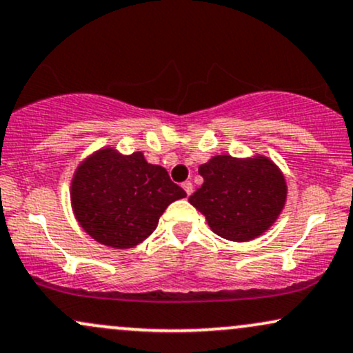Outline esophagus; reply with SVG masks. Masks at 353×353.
Returning <instances> with one entry per match:
<instances>
[{
	"label": "esophagus",
	"mask_w": 353,
	"mask_h": 353,
	"mask_svg": "<svg viewBox=\"0 0 353 353\" xmlns=\"http://www.w3.org/2000/svg\"><path fill=\"white\" fill-rule=\"evenodd\" d=\"M182 189L185 190V194L190 195V194H192V190H194V185H192V182H190V181H185V182H182Z\"/></svg>",
	"instance_id": "1"
}]
</instances>
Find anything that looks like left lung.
Wrapping results in <instances>:
<instances>
[{
  "instance_id": "8db88e82",
  "label": "left lung",
  "mask_w": 353,
  "mask_h": 353,
  "mask_svg": "<svg viewBox=\"0 0 353 353\" xmlns=\"http://www.w3.org/2000/svg\"><path fill=\"white\" fill-rule=\"evenodd\" d=\"M203 184L189 202L225 240L258 239L278 220L288 197L281 169L263 154H217L199 168Z\"/></svg>"
}]
</instances>
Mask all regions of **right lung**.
<instances>
[{
	"label": "right lung",
	"mask_w": 353,
	"mask_h": 353,
	"mask_svg": "<svg viewBox=\"0 0 353 353\" xmlns=\"http://www.w3.org/2000/svg\"><path fill=\"white\" fill-rule=\"evenodd\" d=\"M185 192L163 165L141 151L121 154L114 148L92 152L75 169L70 203L75 219L93 240L112 248H133L158 227L169 203Z\"/></svg>",
	"instance_id": "obj_1"
}]
</instances>
